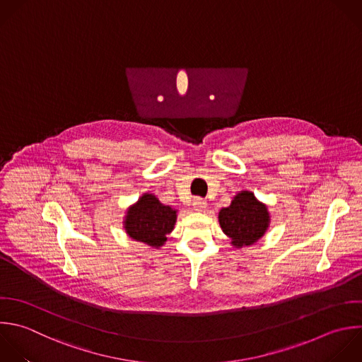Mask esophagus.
<instances>
[{
  "mask_svg": "<svg viewBox=\"0 0 362 362\" xmlns=\"http://www.w3.org/2000/svg\"><path fill=\"white\" fill-rule=\"evenodd\" d=\"M192 206H194V211H197V212H202V211H205V209H206L208 204H206V201H205V199H202V198H195V199H194V202H192Z\"/></svg>",
  "mask_w": 362,
  "mask_h": 362,
  "instance_id": "obj_1",
  "label": "esophagus"
}]
</instances>
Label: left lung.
I'll return each instance as SVG.
<instances>
[{"instance_id":"left-lung-1","label":"left lung","mask_w":362,"mask_h":362,"mask_svg":"<svg viewBox=\"0 0 362 362\" xmlns=\"http://www.w3.org/2000/svg\"><path fill=\"white\" fill-rule=\"evenodd\" d=\"M223 233L230 239L233 247L256 243L270 225V214L266 204L260 202L253 192H238L230 205L222 208L218 215Z\"/></svg>"}]
</instances>
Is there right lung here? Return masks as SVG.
<instances>
[{"mask_svg":"<svg viewBox=\"0 0 362 362\" xmlns=\"http://www.w3.org/2000/svg\"><path fill=\"white\" fill-rule=\"evenodd\" d=\"M175 221L177 209L161 204L154 194L144 192L127 208L123 228L132 239L158 249L167 242Z\"/></svg>","mask_w":362,"mask_h":362,"instance_id":"obj_1","label":"right lung"}]
</instances>
